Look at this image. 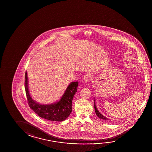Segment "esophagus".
<instances>
[{"label": "esophagus", "instance_id": "esophagus-1", "mask_svg": "<svg viewBox=\"0 0 152 152\" xmlns=\"http://www.w3.org/2000/svg\"><path fill=\"white\" fill-rule=\"evenodd\" d=\"M90 75H85V76L84 77L83 80H84V81H85V83H88V82L89 81V79H90Z\"/></svg>", "mask_w": 152, "mask_h": 152}]
</instances>
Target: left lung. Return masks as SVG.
<instances>
[{
  "label": "left lung",
  "mask_w": 152,
  "mask_h": 152,
  "mask_svg": "<svg viewBox=\"0 0 152 152\" xmlns=\"http://www.w3.org/2000/svg\"><path fill=\"white\" fill-rule=\"evenodd\" d=\"M94 108H95L96 114L97 116L99 117V118H100L101 119H103V120H109L108 118H106L104 116H103L102 114H101V113H99V112L98 110L97 109V108H96V107L95 100V99H94Z\"/></svg>",
  "instance_id": "1"
}]
</instances>
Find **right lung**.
I'll return each instance as SVG.
<instances>
[{
  "label": "right lung",
  "mask_w": 152,
  "mask_h": 152,
  "mask_svg": "<svg viewBox=\"0 0 152 152\" xmlns=\"http://www.w3.org/2000/svg\"><path fill=\"white\" fill-rule=\"evenodd\" d=\"M25 78V90L29 106L38 116L53 121H62L69 116L72 110V100L77 91L78 81L70 83L58 102L50 104H42L35 102L29 94L27 71Z\"/></svg>",
  "instance_id": "right-lung-1"
}]
</instances>
